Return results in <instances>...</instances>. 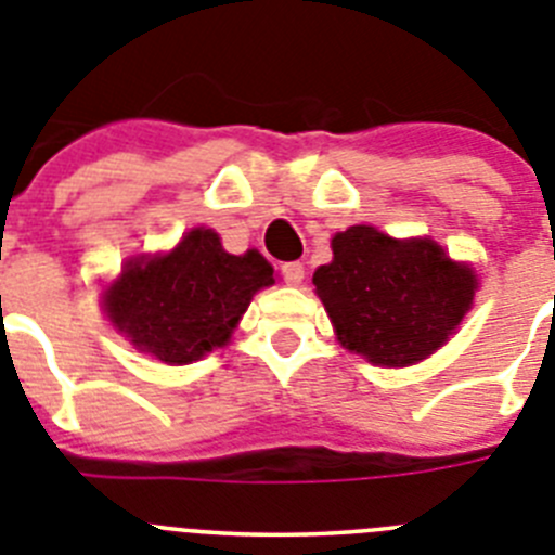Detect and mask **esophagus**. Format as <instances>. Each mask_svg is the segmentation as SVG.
Instances as JSON below:
<instances>
[{"mask_svg":"<svg viewBox=\"0 0 555 555\" xmlns=\"http://www.w3.org/2000/svg\"><path fill=\"white\" fill-rule=\"evenodd\" d=\"M282 276H284V282L296 287V284L304 282V266H301V262H284Z\"/></svg>","mask_w":555,"mask_h":555,"instance_id":"34e87169","label":"esophagus"}]
</instances>
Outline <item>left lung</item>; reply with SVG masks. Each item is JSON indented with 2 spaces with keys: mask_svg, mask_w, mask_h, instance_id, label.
I'll return each instance as SVG.
<instances>
[{
  "mask_svg": "<svg viewBox=\"0 0 555 555\" xmlns=\"http://www.w3.org/2000/svg\"><path fill=\"white\" fill-rule=\"evenodd\" d=\"M312 284L348 351L403 367L437 351L462 323L476 276L431 241H392L373 227L334 234Z\"/></svg>",
  "mask_w": 555,
  "mask_h": 555,
  "instance_id": "8db88e82",
  "label": "left lung"
}]
</instances>
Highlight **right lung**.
Segmentation results:
<instances>
[{
  "label": "right lung",
  "instance_id": "add662e5",
  "mask_svg": "<svg viewBox=\"0 0 555 555\" xmlns=\"http://www.w3.org/2000/svg\"><path fill=\"white\" fill-rule=\"evenodd\" d=\"M273 268L257 251L227 254L212 229H193L171 254L132 259L107 293V314L134 348L188 364L221 348Z\"/></svg>",
  "mask_w": 555,
  "mask_h": 555
}]
</instances>
